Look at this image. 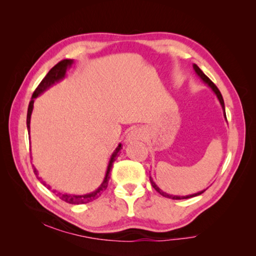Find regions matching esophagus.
<instances>
[{
    "label": "esophagus",
    "mask_w": 256,
    "mask_h": 256,
    "mask_svg": "<svg viewBox=\"0 0 256 256\" xmlns=\"http://www.w3.org/2000/svg\"><path fill=\"white\" fill-rule=\"evenodd\" d=\"M144 136V131L141 128H133L131 131L128 133L126 136V141L132 142L136 140H141L142 138Z\"/></svg>",
    "instance_id": "1"
}]
</instances>
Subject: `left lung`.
Segmentation results:
<instances>
[{"label":"left lung","instance_id":"obj_1","mask_svg":"<svg viewBox=\"0 0 256 256\" xmlns=\"http://www.w3.org/2000/svg\"><path fill=\"white\" fill-rule=\"evenodd\" d=\"M193 68H194V71L196 72V74L201 78V79L203 80V82H206V84L210 86V88L214 90V92L216 94V97H218V99H219V102H220V104H222V110H224V98H222V94H220V92H219V89L216 88V86L214 84V82H212L209 78H208L204 73H203L202 71H201V68H198L196 64H194L193 66ZM224 118H226V112H224ZM150 183H151V185H152V188L157 190L158 193H160L162 194V196H164V198H172V200H184V198H194V196H200V194H202L203 192H204V190H201V192H198V193H194V194H190V196H172V194H167V193H164V192H162V190H160L157 185H156V183L154 182L152 180V178H151V176H150Z\"/></svg>","mask_w":256,"mask_h":256}]
</instances>
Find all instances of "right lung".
Masks as SVG:
<instances>
[{
    "label": "right lung",
    "instance_id": "1",
    "mask_svg": "<svg viewBox=\"0 0 256 256\" xmlns=\"http://www.w3.org/2000/svg\"><path fill=\"white\" fill-rule=\"evenodd\" d=\"M73 64V60H63L56 64L55 66H53L50 70V72L47 73L46 76L44 79L42 80V82L34 90V94H32V100L29 102V106H28V112H27V128H28V132L30 133V118H32V108H34V98H37L40 94H42V92H45L50 88V86H53L55 82H58L60 80H62L64 76H66V70L68 68H70ZM122 149V144H118V148L115 149L114 152H112V157L110 159V162H108V166H107V170H106V175H105V178H104L102 183L100 184V186L96 190H94L92 193H88V194H84V196H73V194H66V193H62V192H58L56 190H52L50 186L48 184H46V182H44L42 180V177L38 176V172L36 168L34 167V175L37 176L38 180L40 182L42 185H45L47 188L52 190V192L56 194V196H58L60 200H63L64 202H68L70 203V204H82V203H89L94 200H96L97 198H99L100 196L102 190H105L107 188V185H108V180H110V170L112 167V162L116 160V157H118L120 154V150Z\"/></svg>",
    "mask_w": 256,
    "mask_h": 256
}]
</instances>
